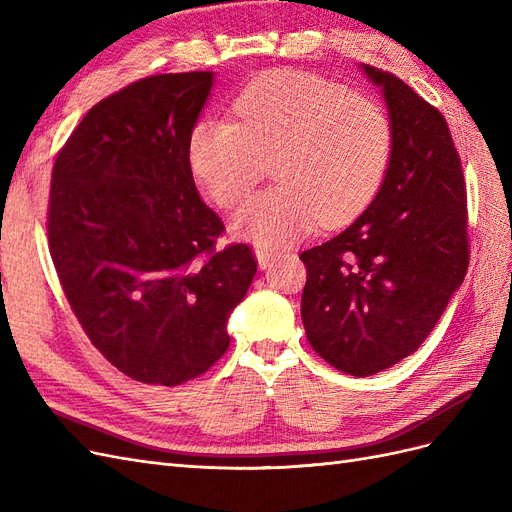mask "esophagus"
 Listing matches in <instances>:
<instances>
[{"instance_id":"34e87169","label":"esophagus","mask_w":512,"mask_h":512,"mask_svg":"<svg viewBox=\"0 0 512 512\" xmlns=\"http://www.w3.org/2000/svg\"><path fill=\"white\" fill-rule=\"evenodd\" d=\"M254 254H256V258H258V267H260V269H267L269 262L273 260V252L269 250V247H265V245H256Z\"/></svg>"}]
</instances>
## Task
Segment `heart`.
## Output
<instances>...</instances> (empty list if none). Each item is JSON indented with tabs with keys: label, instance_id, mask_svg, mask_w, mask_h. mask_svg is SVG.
I'll list each match as a JSON object with an SVG mask.
<instances>
[{
	"label": "heart",
	"instance_id": "obj_1",
	"mask_svg": "<svg viewBox=\"0 0 512 512\" xmlns=\"http://www.w3.org/2000/svg\"><path fill=\"white\" fill-rule=\"evenodd\" d=\"M230 111L232 121L194 123L185 156L224 209L237 207L273 162L280 183L256 194L232 222L258 243L290 241L316 220L335 226L354 218L389 170L395 130L384 106L318 74H262Z\"/></svg>",
	"mask_w": 512,
	"mask_h": 512
}]
</instances>
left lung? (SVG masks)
Returning <instances> with one entry per match:
<instances>
[{"mask_svg":"<svg viewBox=\"0 0 512 512\" xmlns=\"http://www.w3.org/2000/svg\"><path fill=\"white\" fill-rule=\"evenodd\" d=\"M363 70L382 87L393 121L389 170L359 218L299 256L309 344L356 378L425 342L470 262L466 179L444 115L395 74Z\"/></svg>","mask_w":512,"mask_h":512,"instance_id":"obj_1","label":"left lung"}]
</instances>
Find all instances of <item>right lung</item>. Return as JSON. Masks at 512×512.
Wrapping results in <instances>:
<instances>
[{
	"mask_svg": "<svg viewBox=\"0 0 512 512\" xmlns=\"http://www.w3.org/2000/svg\"><path fill=\"white\" fill-rule=\"evenodd\" d=\"M213 72L156 74L100 100L59 149L46 235L85 335L128 378L179 386L218 363L258 260L218 250L222 220L185 156Z\"/></svg>",
	"mask_w": 512,
	"mask_h": 512,
	"instance_id": "1",
	"label": "right lung"
}]
</instances>
